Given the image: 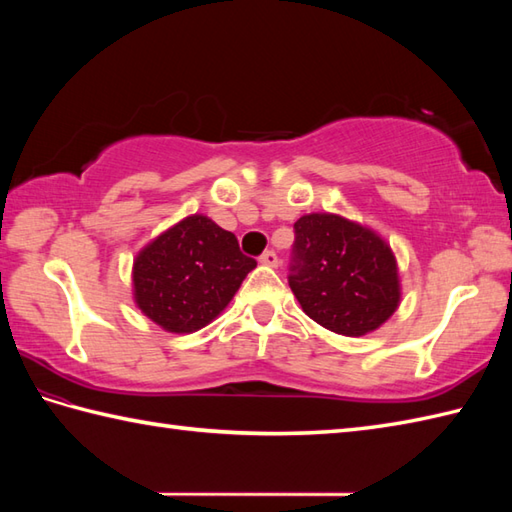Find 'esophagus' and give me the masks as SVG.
<instances>
[{
    "label": "esophagus",
    "instance_id": "1",
    "mask_svg": "<svg viewBox=\"0 0 512 512\" xmlns=\"http://www.w3.org/2000/svg\"><path fill=\"white\" fill-rule=\"evenodd\" d=\"M259 262H262L264 266H279V257H277V253L275 250H264L262 253V257H259Z\"/></svg>",
    "mask_w": 512,
    "mask_h": 512
}]
</instances>
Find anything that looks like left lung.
<instances>
[{
    "instance_id": "obj_1",
    "label": "left lung",
    "mask_w": 512,
    "mask_h": 512,
    "mask_svg": "<svg viewBox=\"0 0 512 512\" xmlns=\"http://www.w3.org/2000/svg\"><path fill=\"white\" fill-rule=\"evenodd\" d=\"M288 284L310 319L343 336L376 330L400 301L391 248L369 228L330 213L295 222Z\"/></svg>"
}]
</instances>
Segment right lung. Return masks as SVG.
I'll use <instances>...</instances> for the list:
<instances>
[{
  "instance_id": "obj_1",
  "label": "right lung",
  "mask_w": 512,
  "mask_h": 512,
  "mask_svg": "<svg viewBox=\"0 0 512 512\" xmlns=\"http://www.w3.org/2000/svg\"><path fill=\"white\" fill-rule=\"evenodd\" d=\"M257 266L233 233L204 215H191L140 250L134 297L147 317L169 332H195L211 323Z\"/></svg>"
}]
</instances>
